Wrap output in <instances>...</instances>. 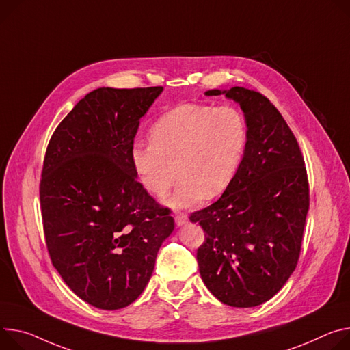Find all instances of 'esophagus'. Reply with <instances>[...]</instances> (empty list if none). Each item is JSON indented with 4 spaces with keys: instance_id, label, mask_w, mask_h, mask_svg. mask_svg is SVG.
I'll list each match as a JSON object with an SVG mask.
<instances>
[{
    "instance_id": "obj_1",
    "label": "esophagus",
    "mask_w": 350,
    "mask_h": 350,
    "mask_svg": "<svg viewBox=\"0 0 350 350\" xmlns=\"http://www.w3.org/2000/svg\"><path fill=\"white\" fill-rule=\"evenodd\" d=\"M174 220H176V225L177 226H183V225H185L187 221H188V216H187V213H176V216H174Z\"/></svg>"
}]
</instances>
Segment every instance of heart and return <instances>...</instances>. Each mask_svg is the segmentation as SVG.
I'll use <instances>...</instances> for the list:
<instances>
[{"instance_id":"b5f03b06","label":"heart","mask_w":350,"mask_h":350,"mask_svg":"<svg viewBox=\"0 0 350 350\" xmlns=\"http://www.w3.org/2000/svg\"><path fill=\"white\" fill-rule=\"evenodd\" d=\"M149 144H135L131 163L146 191L172 208H191L220 196L233 181L247 142L243 114L233 106L180 105L159 117Z\"/></svg>"}]
</instances>
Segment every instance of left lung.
<instances>
[{
  "mask_svg": "<svg viewBox=\"0 0 350 350\" xmlns=\"http://www.w3.org/2000/svg\"><path fill=\"white\" fill-rule=\"evenodd\" d=\"M221 93L244 113L243 161L221 197L189 220L205 232L197 261L209 292L232 307H256L273 297L296 269L308 180L296 137L264 94L241 86L205 92Z\"/></svg>",
  "mask_w": 350,
  "mask_h": 350,
  "instance_id": "left-lung-1",
  "label": "left lung"
}]
</instances>
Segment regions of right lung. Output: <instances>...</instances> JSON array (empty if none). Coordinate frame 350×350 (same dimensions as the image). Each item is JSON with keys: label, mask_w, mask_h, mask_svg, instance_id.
I'll list each match as a JSON object with an SVG mask.
<instances>
[{"label": "right lung", "mask_w": 350, "mask_h": 350, "mask_svg": "<svg viewBox=\"0 0 350 350\" xmlns=\"http://www.w3.org/2000/svg\"><path fill=\"white\" fill-rule=\"evenodd\" d=\"M162 90L88 93L46 150L40 206L51 262L78 297L102 310L138 299L174 229L170 209L148 194L131 163L139 120Z\"/></svg>", "instance_id": "1"}]
</instances>
